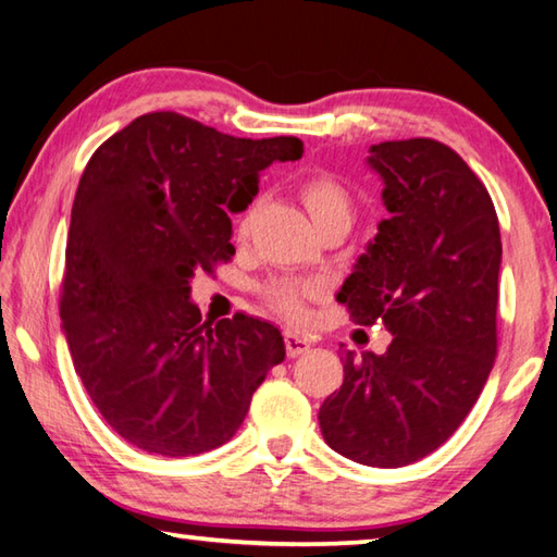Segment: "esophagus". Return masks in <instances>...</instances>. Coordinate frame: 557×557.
<instances>
[{
	"label": "esophagus",
	"instance_id": "1",
	"mask_svg": "<svg viewBox=\"0 0 557 557\" xmlns=\"http://www.w3.org/2000/svg\"><path fill=\"white\" fill-rule=\"evenodd\" d=\"M285 348H287V356L289 358H299V356H305V352L311 348V343L305 336H299V333L287 331L285 333Z\"/></svg>",
	"mask_w": 557,
	"mask_h": 557
}]
</instances>
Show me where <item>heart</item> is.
I'll use <instances>...</instances> for the list:
<instances>
[{
  "label": "heart",
  "mask_w": 557,
  "mask_h": 557,
  "mask_svg": "<svg viewBox=\"0 0 557 557\" xmlns=\"http://www.w3.org/2000/svg\"><path fill=\"white\" fill-rule=\"evenodd\" d=\"M299 197L305 201L313 226L319 231L331 224L350 226L352 197L336 177L323 175V173L307 177L299 187ZM250 219H252V209L238 219V231H236L238 238H248ZM311 295H313L311 285H307V282H295V280H272L262 287V297H265L268 305L275 311L285 313V317H299L301 309H305V299Z\"/></svg>",
  "instance_id": "heart-1"
}]
</instances>
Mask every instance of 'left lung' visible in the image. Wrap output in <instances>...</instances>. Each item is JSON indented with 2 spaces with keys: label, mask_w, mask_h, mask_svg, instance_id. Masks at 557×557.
I'll use <instances>...</instances> for the list:
<instances>
[{
  "label": "left lung",
  "mask_w": 557,
  "mask_h": 557,
  "mask_svg": "<svg viewBox=\"0 0 557 557\" xmlns=\"http://www.w3.org/2000/svg\"><path fill=\"white\" fill-rule=\"evenodd\" d=\"M368 165L389 219L336 299L360 326L382 321L392 343L360 360L341 350L343 384L319 423L343 458L401 468L453 436L490 377L502 236L490 191L438 140H384Z\"/></svg>",
  "instance_id": "8db88e82"
}]
</instances>
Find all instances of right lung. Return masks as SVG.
I'll return each mask as SVG.
<instances>
[{"instance_id": "1", "label": "right lung", "mask_w": 557, "mask_h": 557, "mask_svg": "<svg viewBox=\"0 0 557 557\" xmlns=\"http://www.w3.org/2000/svg\"><path fill=\"white\" fill-rule=\"evenodd\" d=\"M295 136L234 138L153 111L104 140L79 177L60 319L85 389L121 438L185 458L224 446L252 392L285 360L277 326L201 321L195 272L234 256L228 214L260 173L299 160Z\"/></svg>"}]
</instances>
